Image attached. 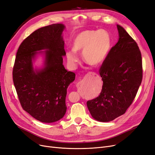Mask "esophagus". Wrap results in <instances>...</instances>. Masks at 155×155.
I'll return each mask as SVG.
<instances>
[{"mask_svg":"<svg viewBox=\"0 0 155 155\" xmlns=\"http://www.w3.org/2000/svg\"><path fill=\"white\" fill-rule=\"evenodd\" d=\"M96 75H97V74L95 72H88V74L87 75V76H96Z\"/></svg>","mask_w":155,"mask_h":155,"instance_id":"obj_1","label":"esophagus"}]
</instances>
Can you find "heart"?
<instances>
[{"mask_svg": "<svg viewBox=\"0 0 155 155\" xmlns=\"http://www.w3.org/2000/svg\"><path fill=\"white\" fill-rule=\"evenodd\" d=\"M111 46L110 34L105 30H85L79 34L73 41V49L67 52L70 64L78 62L76 53H82L85 61L91 66L100 64L109 54Z\"/></svg>", "mask_w": 155, "mask_h": 155, "instance_id": "heart-1", "label": "heart"}]
</instances>
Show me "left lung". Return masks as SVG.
Wrapping results in <instances>:
<instances>
[{"mask_svg": "<svg viewBox=\"0 0 155 155\" xmlns=\"http://www.w3.org/2000/svg\"><path fill=\"white\" fill-rule=\"evenodd\" d=\"M119 40L100 68V95L87 102L95 120L108 122L125 114L137 95L143 76L142 54L136 41L117 25Z\"/></svg>", "mask_w": 155, "mask_h": 155, "instance_id": "left-lung-1", "label": "left lung"}]
</instances>
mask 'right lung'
Here are the masks:
<instances>
[{
  "label": "right lung",
  "instance_id": "1",
  "mask_svg": "<svg viewBox=\"0 0 155 155\" xmlns=\"http://www.w3.org/2000/svg\"><path fill=\"white\" fill-rule=\"evenodd\" d=\"M63 24H53L35 30L22 42L13 68V81L23 109L41 122L52 123L66 113L68 85L75 74L63 64ZM46 49L45 67L33 70L32 59L37 51Z\"/></svg>",
  "mask_w": 155,
  "mask_h": 155
}]
</instances>
